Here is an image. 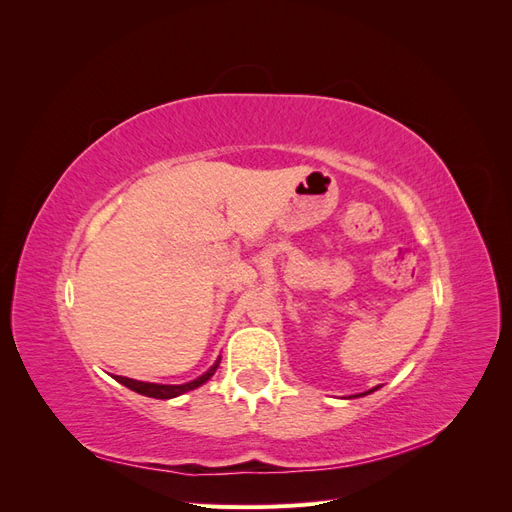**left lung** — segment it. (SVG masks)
<instances>
[{"label":"left lung","mask_w":512,"mask_h":512,"mask_svg":"<svg viewBox=\"0 0 512 512\" xmlns=\"http://www.w3.org/2000/svg\"><path fill=\"white\" fill-rule=\"evenodd\" d=\"M374 391H378V386H376V389H371V391H367V393H374ZM367 393H361V395H367Z\"/></svg>","instance_id":"1"}]
</instances>
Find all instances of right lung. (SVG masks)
Here are the masks:
<instances>
[{
	"instance_id": "obj_1",
	"label": "right lung",
	"mask_w": 512,
	"mask_h": 512,
	"mask_svg": "<svg viewBox=\"0 0 512 512\" xmlns=\"http://www.w3.org/2000/svg\"><path fill=\"white\" fill-rule=\"evenodd\" d=\"M220 365V359L213 363V367L209 371H205L203 376L192 380V382H185V384H156V382H141V380H132V378H123V376H115V380L123 386H128L130 391L134 393H141L145 397H153V399H173V397H179L183 393L188 391H194L198 389L200 384H205L213 374L215 369H218Z\"/></svg>"
}]
</instances>
